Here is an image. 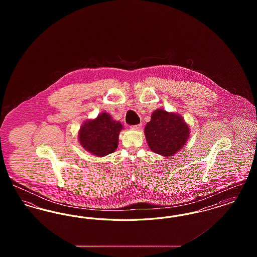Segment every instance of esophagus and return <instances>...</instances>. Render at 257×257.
Returning <instances> with one entry per match:
<instances>
[{"label": "esophagus", "instance_id": "34e87169", "mask_svg": "<svg viewBox=\"0 0 257 257\" xmlns=\"http://www.w3.org/2000/svg\"><path fill=\"white\" fill-rule=\"evenodd\" d=\"M131 128H132L133 130H141V128H142V124H137V125L132 126Z\"/></svg>", "mask_w": 257, "mask_h": 257}]
</instances>
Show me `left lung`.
Wrapping results in <instances>:
<instances>
[{
	"label": "left lung",
	"mask_w": 257,
	"mask_h": 257,
	"mask_svg": "<svg viewBox=\"0 0 257 257\" xmlns=\"http://www.w3.org/2000/svg\"><path fill=\"white\" fill-rule=\"evenodd\" d=\"M145 134L151 151L171 157L186 145L190 129L180 114L159 109L152 112L151 120L146 125Z\"/></svg>",
	"instance_id": "left-lung-1"
}]
</instances>
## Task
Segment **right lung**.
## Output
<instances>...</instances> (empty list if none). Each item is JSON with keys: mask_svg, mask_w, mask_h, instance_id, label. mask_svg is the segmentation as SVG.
<instances>
[{"mask_svg": "<svg viewBox=\"0 0 257 257\" xmlns=\"http://www.w3.org/2000/svg\"><path fill=\"white\" fill-rule=\"evenodd\" d=\"M122 129L121 123L113 120L109 113L102 112L81 126L79 142L87 152L104 157L117 148L118 136Z\"/></svg>", "mask_w": 257, "mask_h": 257, "instance_id": "add662e5", "label": "right lung"}]
</instances>
